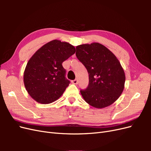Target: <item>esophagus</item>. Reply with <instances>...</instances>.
I'll return each mask as SVG.
<instances>
[{
    "label": "esophagus",
    "instance_id": "esophagus-1",
    "mask_svg": "<svg viewBox=\"0 0 151 151\" xmlns=\"http://www.w3.org/2000/svg\"><path fill=\"white\" fill-rule=\"evenodd\" d=\"M72 83L74 84H78V80H77V79L73 80V81H72Z\"/></svg>",
    "mask_w": 151,
    "mask_h": 151
}]
</instances>
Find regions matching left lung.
<instances>
[{
	"label": "left lung",
	"instance_id": "left-lung-1",
	"mask_svg": "<svg viewBox=\"0 0 151 151\" xmlns=\"http://www.w3.org/2000/svg\"><path fill=\"white\" fill-rule=\"evenodd\" d=\"M76 55L89 74L88 88L81 90L86 102L103 108L116 101L124 89L125 75L115 55L98 43L78 45Z\"/></svg>",
	"mask_w": 151,
	"mask_h": 151
}]
</instances>
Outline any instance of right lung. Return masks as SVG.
<instances>
[{"label": "right lung", "mask_w": 151, "mask_h": 151, "mask_svg": "<svg viewBox=\"0 0 151 151\" xmlns=\"http://www.w3.org/2000/svg\"><path fill=\"white\" fill-rule=\"evenodd\" d=\"M75 52L73 45L54 40L35 53L23 77L26 89L32 98L41 104H49L61 96L70 84L62 63Z\"/></svg>", "instance_id": "add662e5"}]
</instances>
